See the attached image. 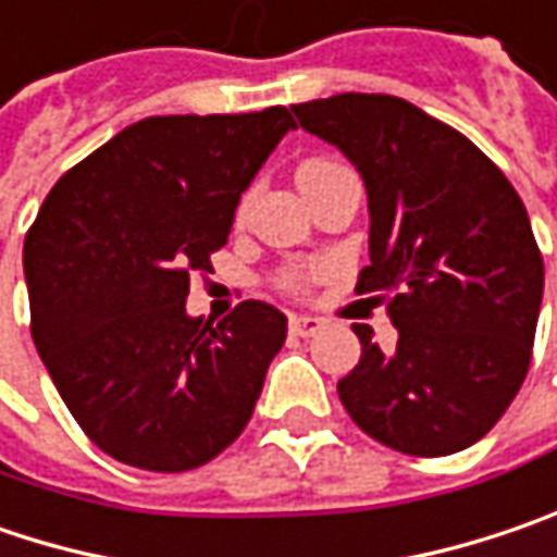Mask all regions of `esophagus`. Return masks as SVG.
<instances>
[{"label":"esophagus","mask_w":557,"mask_h":557,"mask_svg":"<svg viewBox=\"0 0 557 557\" xmlns=\"http://www.w3.org/2000/svg\"><path fill=\"white\" fill-rule=\"evenodd\" d=\"M318 331H321V318H314V314H289V334L311 337Z\"/></svg>","instance_id":"34e87169"}]
</instances>
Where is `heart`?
<instances>
[{
	"mask_svg": "<svg viewBox=\"0 0 557 557\" xmlns=\"http://www.w3.org/2000/svg\"><path fill=\"white\" fill-rule=\"evenodd\" d=\"M324 166H334V163H306L299 173H306V170H324ZM283 283H286V286H296V283H299V274H286Z\"/></svg>",
	"mask_w": 557,
	"mask_h": 557,
	"instance_id": "1",
	"label": "heart"
}]
</instances>
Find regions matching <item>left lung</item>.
<instances>
[{"mask_svg": "<svg viewBox=\"0 0 557 557\" xmlns=\"http://www.w3.org/2000/svg\"><path fill=\"white\" fill-rule=\"evenodd\" d=\"M299 125L359 170L369 258L356 293H381L397 346L352 324L362 356L337 381L352 422L400 454L475 444L517 397L542 306V255L505 173L419 107L337 94L293 107Z\"/></svg>", "mask_w": 557, "mask_h": 557, "instance_id": "8db88e82", "label": "left lung"}]
</instances>
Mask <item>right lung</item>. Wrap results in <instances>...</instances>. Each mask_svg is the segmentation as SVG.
<instances>
[{
    "instance_id": "right-lung-1",
    "label": "right lung",
    "mask_w": 557,
    "mask_h": 557,
    "mask_svg": "<svg viewBox=\"0 0 557 557\" xmlns=\"http://www.w3.org/2000/svg\"><path fill=\"white\" fill-rule=\"evenodd\" d=\"M286 107L150 115L52 185L24 239L30 334L59 397L110 457L185 473L236 442L261 397L286 314L246 299L216 327L185 311Z\"/></svg>"
}]
</instances>
